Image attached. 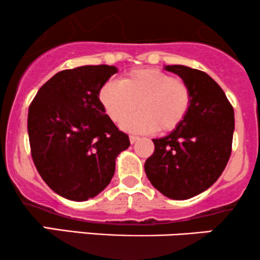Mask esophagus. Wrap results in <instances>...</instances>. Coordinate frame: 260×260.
<instances>
[{"label": "esophagus", "mask_w": 260, "mask_h": 260, "mask_svg": "<svg viewBox=\"0 0 260 260\" xmlns=\"http://www.w3.org/2000/svg\"><path fill=\"white\" fill-rule=\"evenodd\" d=\"M138 140H139V137H137V136H129V142H131V144H134V143L138 142Z\"/></svg>", "instance_id": "obj_1"}]
</instances>
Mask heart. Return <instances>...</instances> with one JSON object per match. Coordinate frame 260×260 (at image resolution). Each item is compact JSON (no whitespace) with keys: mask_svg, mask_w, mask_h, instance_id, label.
Wrapping results in <instances>:
<instances>
[{"mask_svg":"<svg viewBox=\"0 0 260 260\" xmlns=\"http://www.w3.org/2000/svg\"><path fill=\"white\" fill-rule=\"evenodd\" d=\"M104 111L115 123L129 116L122 128L131 133L174 131L186 117L190 106V89L182 79L155 68L133 70L120 82H106L99 90Z\"/></svg>","mask_w":260,"mask_h":260,"instance_id":"b5f03b06","label":"heart"}]
</instances>
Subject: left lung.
<instances>
[{"label":"left lung","instance_id":"left-lung-1","mask_svg":"<svg viewBox=\"0 0 260 260\" xmlns=\"http://www.w3.org/2000/svg\"><path fill=\"white\" fill-rule=\"evenodd\" d=\"M189 86L186 117L164 138L144 164L150 183L168 198L183 201L207 190L225 170L231 155L235 115L220 85L187 66H165Z\"/></svg>","mask_w":260,"mask_h":260}]
</instances>
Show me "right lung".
I'll return each instance as SVG.
<instances>
[{"label": "right lung", "instance_id": "right-lung-1", "mask_svg": "<svg viewBox=\"0 0 260 260\" xmlns=\"http://www.w3.org/2000/svg\"><path fill=\"white\" fill-rule=\"evenodd\" d=\"M115 66H82L56 73L29 106L28 134L38 172L55 193L74 202L110 183L129 138L105 115L99 90Z\"/></svg>", "mask_w": 260, "mask_h": 260}]
</instances>
